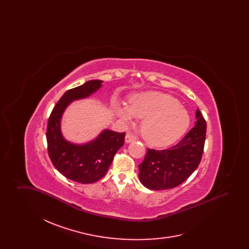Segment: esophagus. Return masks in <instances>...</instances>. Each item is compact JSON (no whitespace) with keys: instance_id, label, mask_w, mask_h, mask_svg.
<instances>
[{"instance_id":"1","label":"esophagus","mask_w":249,"mask_h":249,"mask_svg":"<svg viewBox=\"0 0 249 249\" xmlns=\"http://www.w3.org/2000/svg\"><path fill=\"white\" fill-rule=\"evenodd\" d=\"M136 140V137H135V135H133L132 133H127L126 134V136H125V142H134Z\"/></svg>"}]
</instances>
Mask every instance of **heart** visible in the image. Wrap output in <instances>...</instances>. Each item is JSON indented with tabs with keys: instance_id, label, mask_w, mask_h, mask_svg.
I'll return each instance as SVG.
<instances>
[{
	"instance_id": "heart-1",
	"label": "heart",
	"mask_w": 249,
	"mask_h": 249,
	"mask_svg": "<svg viewBox=\"0 0 249 249\" xmlns=\"http://www.w3.org/2000/svg\"><path fill=\"white\" fill-rule=\"evenodd\" d=\"M119 117L130 122L135 118L143 119L141 132L150 145L162 147L172 144L187 131L190 124L188 111L171 95L148 91L133 95L130 107H119Z\"/></svg>"
}]
</instances>
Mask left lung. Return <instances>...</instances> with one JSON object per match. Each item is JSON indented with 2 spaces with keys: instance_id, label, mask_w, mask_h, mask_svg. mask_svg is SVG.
I'll return each instance as SVG.
<instances>
[{
  "instance_id": "8db88e82",
  "label": "left lung",
  "mask_w": 249,
  "mask_h": 249,
  "mask_svg": "<svg viewBox=\"0 0 249 249\" xmlns=\"http://www.w3.org/2000/svg\"><path fill=\"white\" fill-rule=\"evenodd\" d=\"M205 134L206 121L197 109L195 126L180 142L169 149H147L139 164L142 185L149 190H170L186 181L201 162Z\"/></svg>"
}]
</instances>
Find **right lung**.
<instances>
[{
    "label": "right lung",
    "instance_id": "1",
    "mask_svg": "<svg viewBox=\"0 0 249 249\" xmlns=\"http://www.w3.org/2000/svg\"><path fill=\"white\" fill-rule=\"evenodd\" d=\"M102 80H90L67 90L53 108L47 129L48 156L59 173L68 179L91 184L104 178L119 148L124 144L125 132L105 130L96 139L74 144L64 139L60 119L72 101L87 98L101 87Z\"/></svg>",
    "mask_w": 249,
    "mask_h": 249
}]
</instances>
